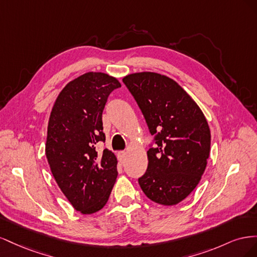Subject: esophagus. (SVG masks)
Returning a JSON list of instances; mask_svg holds the SVG:
<instances>
[{
  "instance_id": "1",
  "label": "esophagus",
  "mask_w": 257,
  "mask_h": 257,
  "mask_svg": "<svg viewBox=\"0 0 257 257\" xmlns=\"http://www.w3.org/2000/svg\"><path fill=\"white\" fill-rule=\"evenodd\" d=\"M125 158H126V152H125V151H120V152H118V159H119L120 162L124 161V159H125Z\"/></svg>"
}]
</instances>
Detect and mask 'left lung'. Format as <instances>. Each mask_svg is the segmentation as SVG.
<instances>
[{
    "label": "left lung",
    "mask_w": 257,
    "mask_h": 257,
    "mask_svg": "<svg viewBox=\"0 0 257 257\" xmlns=\"http://www.w3.org/2000/svg\"><path fill=\"white\" fill-rule=\"evenodd\" d=\"M123 82L158 145L147 152L148 168L138 179L139 185L154 203L177 205L204 175L211 144L208 122L195 100L165 75L134 73Z\"/></svg>",
    "instance_id": "obj_1"
}]
</instances>
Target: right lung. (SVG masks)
Instances as JSON below:
<instances>
[{"instance_id":"right-lung-1","label":"right lung","mask_w":257,"mask_h":257,"mask_svg":"<svg viewBox=\"0 0 257 257\" xmlns=\"http://www.w3.org/2000/svg\"><path fill=\"white\" fill-rule=\"evenodd\" d=\"M119 80L100 72H89L69 81L60 92L49 116L46 157L60 190L82 214L99 211L114 185L115 155L97 152L105 142L102 114Z\"/></svg>"}]
</instances>
